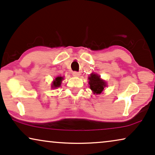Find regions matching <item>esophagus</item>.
Instances as JSON below:
<instances>
[{"instance_id":"obj_1","label":"esophagus","mask_w":155,"mask_h":155,"mask_svg":"<svg viewBox=\"0 0 155 155\" xmlns=\"http://www.w3.org/2000/svg\"><path fill=\"white\" fill-rule=\"evenodd\" d=\"M72 74H73V75L75 76V77H78V76L80 75V73H79V72H76V71L73 72V73Z\"/></svg>"}]
</instances>
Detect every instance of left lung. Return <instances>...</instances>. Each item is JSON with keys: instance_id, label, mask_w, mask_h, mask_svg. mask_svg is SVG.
Wrapping results in <instances>:
<instances>
[{"instance_id": "8db88e82", "label": "left lung", "mask_w": 155, "mask_h": 155, "mask_svg": "<svg viewBox=\"0 0 155 155\" xmlns=\"http://www.w3.org/2000/svg\"><path fill=\"white\" fill-rule=\"evenodd\" d=\"M89 84L90 87L93 91L94 94H99L102 92V91L106 87V82L104 80H101L100 77L97 74L92 73L89 77Z\"/></svg>"}]
</instances>
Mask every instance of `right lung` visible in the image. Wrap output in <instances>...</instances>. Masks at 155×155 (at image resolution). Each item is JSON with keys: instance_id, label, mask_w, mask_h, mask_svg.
<instances>
[{"instance_id": "1", "label": "right lung", "mask_w": 155, "mask_h": 155, "mask_svg": "<svg viewBox=\"0 0 155 155\" xmlns=\"http://www.w3.org/2000/svg\"><path fill=\"white\" fill-rule=\"evenodd\" d=\"M63 78L62 77H57L56 79L54 82H53V84H52V87L53 88H56V87H60V85L61 84V81H62V80Z\"/></svg>"}]
</instances>
